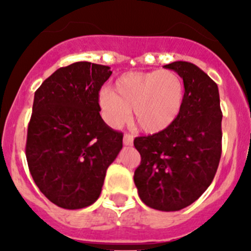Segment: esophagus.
<instances>
[{"label":"esophagus","mask_w":251,"mask_h":251,"mask_svg":"<svg viewBox=\"0 0 251 251\" xmlns=\"http://www.w3.org/2000/svg\"><path fill=\"white\" fill-rule=\"evenodd\" d=\"M124 144L125 146H132L133 144V136L130 135V133H125L124 135Z\"/></svg>","instance_id":"34e87169"}]
</instances>
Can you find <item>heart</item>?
Segmentation results:
<instances>
[{
	"mask_svg": "<svg viewBox=\"0 0 251 251\" xmlns=\"http://www.w3.org/2000/svg\"><path fill=\"white\" fill-rule=\"evenodd\" d=\"M184 100V83L173 70L130 72L116 78L114 91L100 93L103 119L113 127L133 120L142 131L156 133L168 128L179 115Z\"/></svg>",
	"mask_w": 251,
	"mask_h": 251,
	"instance_id": "b5f03b06",
	"label": "heart"
}]
</instances>
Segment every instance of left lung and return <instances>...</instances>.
Here are the masks:
<instances>
[{
    "label": "left lung",
    "mask_w": 251,
    "mask_h": 251,
    "mask_svg": "<svg viewBox=\"0 0 251 251\" xmlns=\"http://www.w3.org/2000/svg\"><path fill=\"white\" fill-rule=\"evenodd\" d=\"M184 83L179 115L165 130L136 137L141 165L133 181L147 206L178 211L197 201L211 184L221 158V121L217 85L197 65H165Z\"/></svg>",
    "instance_id": "8db88e82"
}]
</instances>
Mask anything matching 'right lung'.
<instances>
[{"label":"right lung","mask_w":251,"mask_h":251,"mask_svg":"<svg viewBox=\"0 0 251 251\" xmlns=\"http://www.w3.org/2000/svg\"><path fill=\"white\" fill-rule=\"evenodd\" d=\"M110 68L76 62L59 68L35 92L27 126V165L45 197L63 209L100 198L107 169L123 148V133L100 114V90Z\"/></svg>","instance_id":"add662e5"}]
</instances>
